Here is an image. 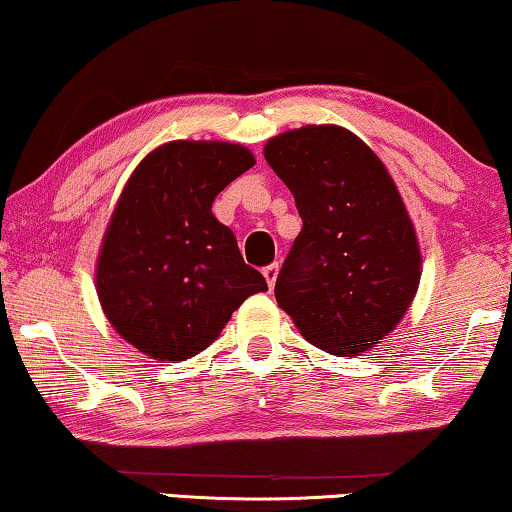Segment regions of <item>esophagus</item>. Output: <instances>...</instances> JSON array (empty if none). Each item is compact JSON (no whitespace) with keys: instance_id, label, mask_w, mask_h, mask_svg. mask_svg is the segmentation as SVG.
<instances>
[{"instance_id":"1","label":"esophagus","mask_w":512,"mask_h":512,"mask_svg":"<svg viewBox=\"0 0 512 512\" xmlns=\"http://www.w3.org/2000/svg\"><path fill=\"white\" fill-rule=\"evenodd\" d=\"M278 271H280V264H278V262H273V264H269V266H264L262 273H264V278H266V285H269V287L276 285Z\"/></svg>"}]
</instances>
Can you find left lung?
Listing matches in <instances>:
<instances>
[{
  "label": "left lung",
  "mask_w": 512,
  "mask_h": 512,
  "mask_svg": "<svg viewBox=\"0 0 512 512\" xmlns=\"http://www.w3.org/2000/svg\"><path fill=\"white\" fill-rule=\"evenodd\" d=\"M264 158L303 220L278 273V305L324 352H370L398 326L421 282V250L391 174L340 126L276 135Z\"/></svg>",
  "instance_id": "obj_1"
}]
</instances>
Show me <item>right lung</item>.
Segmentation results:
<instances>
[{"label": "right lung", "mask_w": 512, "mask_h": 512, "mask_svg": "<svg viewBox=\"0 0 512 512\" xmlns=\"http://www.w3.org/2000/svg\"><path fill=\"white\" fill-rule=\"evenodd\" d=\"M255 165L232 142H167L135 167L105 232L96 289L121 338L158 361H183L218 338L262 273L211 204Z\"/></svg>", "instance_id": "1"}]
</instances>
